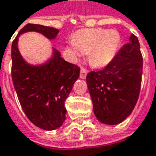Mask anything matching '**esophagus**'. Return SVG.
I'll return each instance as SVG.
<instances>
[{
  "mask_svg": "<svg viewBox=\"0 0 156 156\" xmlns=\"http://www.w3.org/2000/svg\"><path fill=\"white\" fill-rule=\"evenodd\" d=\"M87 73H88L87 70L84 69V68H82L81 71H80V78H81V79H85V78H86V76H87Z\"/></svg>",
  "mask_w": 156,
  "mask_h": 156,
  "instance_id": "esophagus-1",
  "label": "esophagus"
}]
</instances>
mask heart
<instances>
[{
    "instance_id": "b5f03b06",
    "label": "heart",
    "mask_w": 156,
    "mask_h": 156,
    "mask_svg": "<svg viewBox=\"0 0 156 156\" xmlns=\"http://www.w3.org/2000/svg\"><path fill=\"white\" fill-rule=\"evenodd\" d=\"M119 41V33L114 29H83L76 32L68 49L74 58L88 53L89 63L94 68H103L115 58Z\"/></svg>"
}]
</instances>
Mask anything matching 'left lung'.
<instances>
[{
  "label": "left lung",
  "instance_id": "8db88e82",
  "mask_svg": "<svg viewBox=\"0 0 156 156\" xmlns=\"http://www.w3.org/2000/svg\"><path fill=\"white\" fill-rule=\"evenodd\" d=\"M143 58L133 34L105 69L86 77L95 116L99 122L115 125L130 115L140 91Z\"/></svg>",
  "mask_w": 156,
  "mask_h": 156
}]
</instances>
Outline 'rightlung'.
Returning <instances> with one entry per match:
<instances>
[{
  "label": "right lung",
  "mask_w": 156,
  "mask_h": 156,
  "mask_svg": "<svg viewBox=\"0 0 156 156\" xmlns=\"http://www.w3.org/2000/svg\"><path fill=\"white\" fill-rule=\"evenodd\" d=\"M29 32H38L52 41L59 30L27 24L12 45V77L20 105L32 124L44 130H54L61 127L66 119L65 101L79 77L80 68L65 61L53 48L51 58L46 62L29 63L18 48L19 37Z\"/></svg>",
  "instance_id": "add662e5"
}]
</instances>
